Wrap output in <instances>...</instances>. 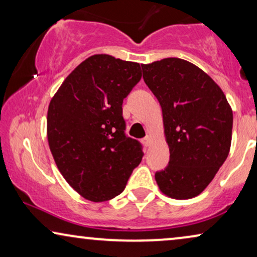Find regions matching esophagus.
<instances>
[{
  "instance_id": "obj_1",
  "label": "esophagus",
  "mask_w": 257,
  "mask_h": 257,
  "mask_svg": "<svg viewBox=\"0 0 257 257\" xmlns=\"http://www.w3.org/2000/svg\"><path fill=\"white\" fill-rule=\"evenodd\" d=\"M143 143H144V145H145V146H150V144H151V136L147 135L145 138L143 139Z\"/></svg>"
}]
</instances>
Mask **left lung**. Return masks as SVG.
<instances>
[{
	"label": "left lung",
	"mask_w": 257,
	"mask_h": 257,
	"mask_svg": "<svg viewBox=\"0 0 257 257\" xmlns=\"http://www.w3.org/2000/svg\"><path fill=\"white\" fill-rule=\"evenodd\" d=\"M142 68L163 110L170 147V163L156 173L157 184L170 198H194L227 159L233 111L220 86L185 59L164 58Z\"/></svg>",
	"instance_id": "left-lung-1"
}]
</instances>
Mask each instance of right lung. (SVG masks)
<instances>
[{"instance_id": "obj_1", "label": "right lung", "mask_w": 257, "mask_h": 257, "mask_svg": "<svg viewBox=\"0 0 257 257\" xmlns=\"http://www.w3.org/2000/svg\"><path fill=\"white\" fill-rule=\"evenodd\" d=\"M140 78L139 63L93 55L66 77L49 104V147L83 198L100 202L119 195L143 159V147L125 135L122 118V100Z\"/></svg>"}]
</instances>
